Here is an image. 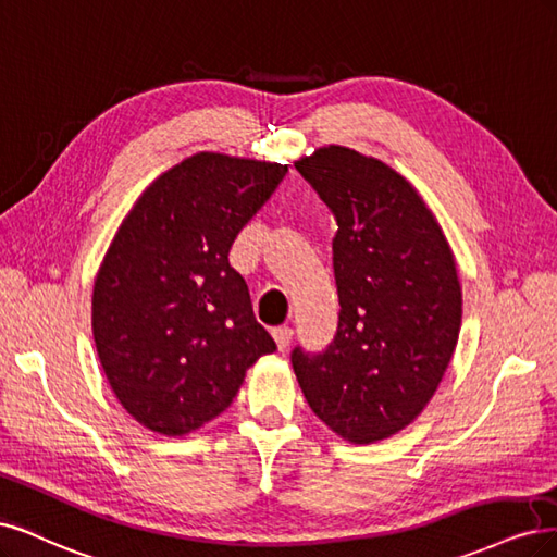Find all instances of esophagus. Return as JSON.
<instances>
[{"label": "esophagus", "mask_w": 557, "mask_h": 557, "mask_svg": "<svg viewBox=\"0 0 557 557\" xmlns=\"http://www.w3.org/2000/svg\"><path fill=\"white\" fill-rule=\"evenodd\" d=\"M273 337H275V343H277V349H280V351H284L286 347L292 345L294 331H292L289 326H277V329H273Z\"/></svg>", "instance_id": "34e87169"}]
</instances>
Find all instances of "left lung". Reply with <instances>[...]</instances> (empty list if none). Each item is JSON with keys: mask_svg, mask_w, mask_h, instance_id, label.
<instances>
[{"mask_svg": "<svg viewBox=\"0 0 557 557\" xmlns=\"http://www.w3.org/2000/svg\"><path fill=\"white\" fill-rule=\"evenodd\" d=\"M337 222L339 319L319 354L296 347L302 396L333 433L372 444L414 421L451 361L462 317L456 261L417 189L343 146L296 161Z\"/></svg>", "mask_w": 557, "mask_h": 557, "instance_id": "obj_1", "label": "left lung"}]
</instances>
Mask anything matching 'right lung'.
Returning a JSON list of instances; mask_svg holds the SVG:
<instances>
[{
    "mask_svg": "<svg viewBox=\"0 0 557 557\" xmlns=\"http://www.w3.org/2000/svg\"><path fill=\"white\" fill-rule=\"evenodd\" d=\"M286 164L199 152L161 173L124 218L95 280L97 354L122 407L181 437L220 417L275 339L228 263Z\"/></svg>",
    "mask_w": 557,
    "mask_h": 557,
    "instance_id": "right-lung-1",
    "label": "right lung"
}]
</instances>
